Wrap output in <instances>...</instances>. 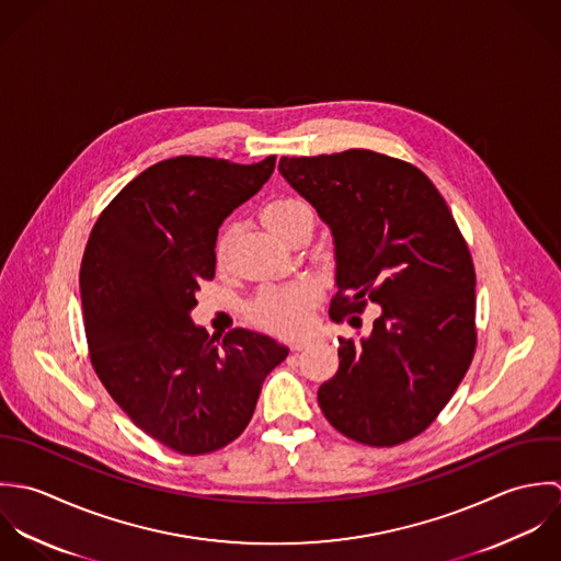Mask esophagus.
Masks as SVG:
<instances>
[{"label": "esophagus", "mask_w": 561, "mask_h": 561, "mask_svg": "<svg viewBox=\"0 0 561 561\" xmlns=\"http://www.w3.org/2000/svg\"><path fill=\"white\" fill-rule=\"evenodd\" d=\"M308 342H310V340H297V342L290 344V348H293V351H304V348L308 346Z\"/></svg>", "instance_id": "obj_1"}]
</instances>
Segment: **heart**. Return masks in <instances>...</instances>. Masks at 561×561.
<instances>
[{"mask_svg": "<svg viewBox=\"0 0 561 561\" xmlns=\"http://www.w3.org/2000/svg\"><path fill=\"white\" fill-rule=\"evenodd\" d=\"M310 208L295 197H277L262 206L260 217L264 225L286 238V233L299 224L304 217H310ZM236 233V225H227L215 247L217 264L224 266L229 257L231 240ZM321 299V288L314 282L301 279L286 286H266L255 301L251 304V319L266 332L293 336L299 334L310 319V310Z\"/></svg>", "mask_w": 561, "mask_h": 561, "instance_id": "1", "label": "heart"}]
</instances>
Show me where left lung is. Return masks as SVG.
I'll return each instance as SVG.
<instances>
[{
    "label": "left lung",
    "mask_w": 561,
    "mask_h": 561,
    "mask_svg": "<svg viewBox=\"0 0 561 561\" xmlns=\"http://www.w3.org/2000/svg\"><path fill=\"white\" fill-rule=\"evenodd\" d=\"M279 173L332 229L330 317L340 323L368 304L381 308L368 336L337 337L340 366L319 388V405L355 443H408L436 421L474 355L468 244L438 188L410 162L348 149L284 156Z\"/></svg>",
    "instance_id": "left-lung-1"
}]
</instances>
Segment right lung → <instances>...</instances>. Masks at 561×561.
I'll return each mask as SVG.
<instances>
[{
  "label": "right lung",
  "instance_id": "right-lung-1",
  "mask_svg": "<svg viewBox=\"0 0 561 561\" xmlns=\"http://www.w3.org/2000/svg\"><path fill=\"white\" fill-rule=\"evenodd\" d=\"M275 156L236 164L178 156L145 169L100 215L80 268L91 362L147 436L184 455L236 440L288 348L249 330L208 336L191 319L215 277L219 227L271 178Z\"/></svg>",
  "mask_w": 561,
  "mask_h": 561
}]
</instances>
